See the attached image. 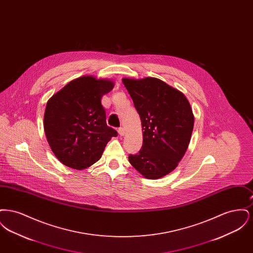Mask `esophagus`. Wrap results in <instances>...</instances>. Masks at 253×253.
<instances>
[{
    "instance_id": "1",
    "label": "esophagus",
    "mask_w": 253,
    "mask_h": 253,
    "mask_svg": "<svg viewBox=\"0 0 253 253\" xmlns=\"http://www.w3.org/2000/svg\"><path fill=\"white\" fill-rule=\"evenodd\" d=\"M119 133L121 134V136H123V135L125 134V130H124V128H122V127L120 128V129H119Z\"/></svg>"
}]
</instances>
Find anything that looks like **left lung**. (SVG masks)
<instances>
[{
	"mask_svg": "<svg viewBox=\"0 0 253 253\" xmlns=\"http://www.w3.org/2000/svg\"><path fill=\"white\" fill-rule=\"evenodd\" d=\"M142 126L143 144L129 161L147 179H159L178 166L193 133L194 116L185 95L157 78H123Z\"/></svg>",
	"mask_w": 253,
	"mask_h": 253,
	"instance_id": "1",
	"label": "left lung"
}]
</instances>
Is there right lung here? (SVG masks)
<instances>
[{
    "label": "right lung",
    "mask_w": 253,
    "mask_h": 253,
    "mask_svg": "<svg viewBox=\"0 0 253 253\" xmlns=\"http://www.w3.org/2000/svg\"><path fill=\"white\" fill-rule=\"evenodd\" d=\"M115 86L110 79L83 76L65 85L46 103L43 129L49 146L63 165L84 169L100 159L118 132L106 124L101 97Z\"/></svg>",
    "instance_id": "right-lung-1"
}]
</instances>
